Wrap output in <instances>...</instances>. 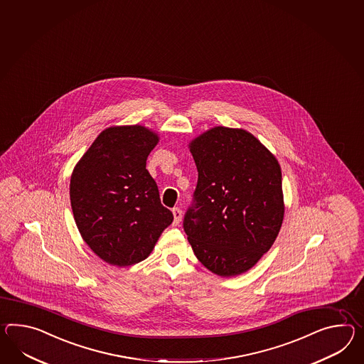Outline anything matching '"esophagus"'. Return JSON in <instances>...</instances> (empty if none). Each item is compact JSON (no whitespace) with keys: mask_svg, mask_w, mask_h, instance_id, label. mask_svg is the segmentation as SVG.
<instances>
[{"mask_svg":"<svg viewBox=\"0 0 364 364\" xmlns=\"http://www.w3.org/2000/svg\"><path fill=\"white\" fill-rule=\"evenodd\" d=\"M172 213H173V223L178 225V223L181 222V218H183L181 209H180V208H173V209H172Z\"/></svg>","mask_w":364,"mask_h":364,"instance_id":"1","label":"esophagus"}]
</instances>
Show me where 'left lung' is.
<instances>
[{"label":"left lung","instance_id":"8db88e82","mask_svg":"<svg viewBox=\"0 0 364 364\" xmlns=\"http://www.w3.org/2000/svg\"><path fill=\"white\" fill-rule=\"evenodd\" d=\"M189 149L198 180L184 231L197 259L218 276L255 266L274 245L284 218L282 169L252 134L213 127Z\"/></svg>","mask_w":364,"mask_h":364}]
</instances>
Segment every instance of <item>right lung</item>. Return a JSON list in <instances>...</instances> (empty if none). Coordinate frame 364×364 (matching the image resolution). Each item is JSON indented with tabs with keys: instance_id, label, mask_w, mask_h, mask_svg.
Masks as SVG:
<instances>
[{
	"instance_id": "obj_1",
	"label": "right lung",
	"mask_w": 364,
	"mask_h": 364,
	"mask_svg": "<svg viewBox=\"0 0 364 364\" xmlns=\"http://www.w3.org/2000/svg\"><path fill=\"white\" fill-rule=\"evenodd\" d=\"M158 142V134L139 124L109 127L72 172L75 222L90 250L109 264L142 262L173 221L146 169Z\"/></svg>"
}]
</instances>
